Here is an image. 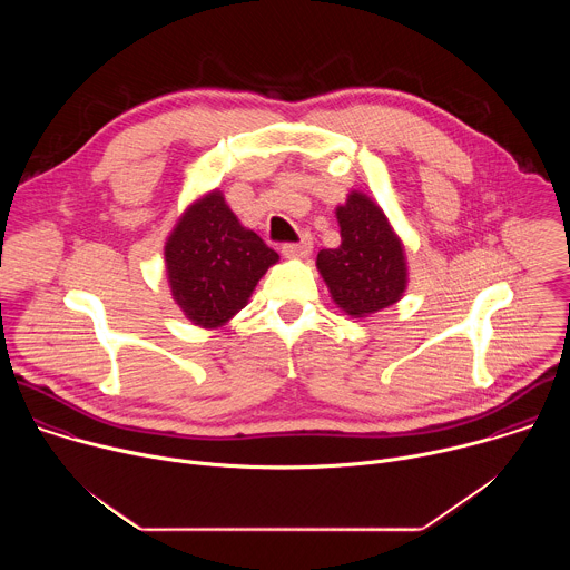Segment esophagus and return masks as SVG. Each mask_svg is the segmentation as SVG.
<instances>
[{"instance_id": "obj_1", "label": "esophagus", "mask_w": 570, "mask_h": 570, "mask_svg": "<svg viewBox=\"0 0 570 570\" xmlns=\"http://www.w3.org/2000/svg\"><path fill=\"white\" fill-rule=\"evenodd\" d=\"M311 248H313L311 236L302 234V238L297 243H286V246H282V255L286 259H306L311 255Z\"/></svg>"}]
</instances>
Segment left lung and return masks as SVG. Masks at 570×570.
<instances>
[{"label": "left lung", "mask_w": 570, "mask_h": 570, "mask_svg": "<svg viewBox=\"0 0 570 570\" xmlns=\"http://www.w3.org/2000/svg\"><path fill=\"white\" fill-rule=\"evenodd\" d=\"M341 246L320 250L315 266L332 299L352 317L396 304L409 288V259L385 212L363 191L336 207Z\"/></svg>", "instance_id": "1"}]
</instances>
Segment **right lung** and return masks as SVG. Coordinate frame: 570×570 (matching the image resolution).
Wrapping results in <instances>:
<instances>
[{
    "label": "right lung",
    "instance_id": "right-lung-1",
    "mask_svg": "<svg viewBox=\"0 0 570 570\" xmlns=\"http://www.w3.org/2000/svg\"><path fill=\"white\" fill-rule=\"evenodd\" d=\"M277 262L279 255L240 225L218 189L191 200L165 243L171 297L200 330L225 327Z\"/></svg>",
    "mask_w": 570,
    "mask_h": 570
}]
</instances>
